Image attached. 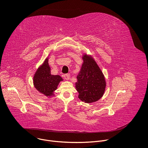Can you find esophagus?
Returning <instances> with one entry per match:
<instances>
[{
	"instance_id": "esophagus-1",
	"label": "esophagus",
	"mask_w": 148,
	"mask_h": 148,
	"mask_svg": "<svg viewBox=\"0 0 148 148\" xmlns=\"http://www.w3.org/2000/svg\"><path fill=\"white\" fill-rule=\"evenodd\" d=\"M64 77L66 80H69V78H70V75L69 74H66V75H64Z\"/></svg>"
}]
</instances>
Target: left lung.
I'll return each instance as SVG.
<instances>
[{"instance_id":"obj_1","label":"left lung","mask_w":148,"mask_h":148,"mask_svg":"<svg viewBox=\"0 0 148 148\" xmlns=\"http://www.w3.org/2000/svg\"><path fill=\"white\" fill-rule=\"evenodd\" d=\"M83 63L75 83L78 97L85 103H92L100 99L105 92V77L93 58L83 55Z\"/></svg>"}]
</instances>
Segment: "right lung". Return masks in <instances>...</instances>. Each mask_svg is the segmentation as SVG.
<instances>
[{
    "instance_id": "1",
    "label": "right lung",
    "mask_w": 148,
    "mask_h": 148,
    "mask_svg": "<svg viewBox=\"0 0 148 148\" xmlns=\"http://www.w3.org/2000/svg\"><path fill=\"white\" fill-rule=\"evenodd\" d=\"M63 80L59 75H51L48 58L38 68L33 79L35 88L47 97L54 96V91L57 89L59 83Z\"/></svg>"
}]
</instances>
